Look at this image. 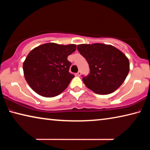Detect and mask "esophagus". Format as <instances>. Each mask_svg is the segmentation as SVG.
I'll return each instance as SVG.
<instances>
[{
	"mask_svg": "<svg viewBox=\"0 0 150 150\" xmlns=\"http://www.w3.org/2000/svg\"><path fill=\"white\" fill-rule=\"evenodd\" d=\"M77 76H79V77H80L81 75V72L80 71H78L77 73Z\"/></svg>",
	"mask_w": 150,
	"mask_h": 150,
	"instance_id": "obj_1",
	"label": "esophagus"
}]
</instances>
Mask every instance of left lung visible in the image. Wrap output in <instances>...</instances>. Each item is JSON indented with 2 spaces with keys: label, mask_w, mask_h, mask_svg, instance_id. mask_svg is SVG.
I'll list each match as a JSON object with an SVG mask.
<instances>
[{
  "label": "left lung",
  "mask_w": 150,
  "mask_h": 150,
  "mask_svg": "<svg viewBox=\"0 0 150 150\" xmlns=\"http://www.w3.org/2000/svg\"><path fill=\"white\" fill-rule=\"evenodd\" d=\"M89 64L90 73L83 77L87 88L97 94L111 93L121 86L129 71V62L122 51L101 43L77 45Z\"/></svg>",
  "instance_id": "1"
}]
</instances>
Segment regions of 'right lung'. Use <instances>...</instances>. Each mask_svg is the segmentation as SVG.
<instances>
[{"mask_svg":"<svg viewBox=\"0 0 150 150\" xmlns=\"http://www.w3.org/2000/svg\"><path fill=\"white\" fill-rule=\"evenodd\" d=\"M76 45L45 43L33 49L23 63L25 79L40 96L52 97L63 92L75 77L69 73L71 63L67 57Z\"/></svg>","mask_w":150,"mask_h":150,"instance_id":"obj_1","label":"right lung"}]
</instances>
